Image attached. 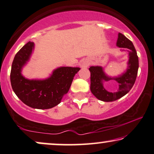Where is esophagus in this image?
Returning a JSON list of instances; mask_svg holds the SVG:
<instances>
[{
  "instance_id": "34e87169",
  "label": "esophagus",
  "mask_w": 154,
  "mask_h": 154,
  "mask_svg": "<svg viewBox=\"0 0 154 154\" xmlns=\"http://www.w3.org/2000/svg\"><path fill=\"white\" fill-rule=\"evenodd\" d=\"M88 65H89V63H88L87 62H86V61H85V62L81 63L80 67H87Z\"/></svg>"
}]
</instances>
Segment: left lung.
I'll use <instances>...</instances> for the list:
<instances>
[{
	"label": "left lung",
	"mask_w": 154,
	"mask_h": 154,
	"mask_svg": "<svg viewBox=\"0 0 154 154\" xmlns=\"http://www.w3.org/2000/svg\"><path fill=\"white\" fill-rule=\"evenodd\" d=\"M117 46L129 49L128 67L126 72L116 77H110L104 72L101 66H91L89 68L91 72V93L101 101L110 102L118 100L128 93L132 89L136 80L139 68V58L137 51L132 42L125 36L119 33ZM114 79L119 84V89L116 92H109L103 87V82Z\"/></svg>",
	"instance_id": "1"
}]
</instances>
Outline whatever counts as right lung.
Wrapping results in <instances>:
<instances>
[{
  "label": "right lung",
  "mask_w": 154,
  "mask_h": 154,
  "mask_svg": "<svg viewBox=\"0 0 154 154\" xmlns=\"http://www.w3.org/2000/svg\"><path fill=\"white\" fill-rule=\"evenodd\" d=\"M34 48V43L29 42L16 53L10 72V82L16 95L26 106L48 109L60 103L80 68L60 67L46 79H26L22 75V69L29 60Z\"/></svg>",
  "instance_id": "right-lung-1"
}]
</instances>
